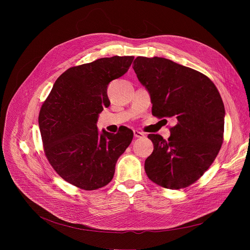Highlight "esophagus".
<instances>
[{
	"mask_svg": "<svg viewBox=\"0 0 250 250\" xmlns=\"http://www.w3.org/2000/svg\"><path fill=\"white\" fill-rule=\"evenodd\" d=\"M133 135L135 138H140V137L145 136L144 133H142L141 131H138V130H133Z\"/></svg>",
	"mask_w": 250,
	"mask_h": 250,
	"instance_id": "1",
	"label": "esophagus"
}]
</instances>
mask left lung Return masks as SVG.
Returning a JSON list of instances; mask_svg holds the SVG:
<instances>
[{
    "instance_id": "left-lung-1",
    "label": "left lung",
    "mask_w": 250,
    "mask_h": 250,
    "mask_svg": "<svg viewBox=\"0 0 250 250\" xmlns=\"http://www.w3.org/2000/svg\"><path fill=\"white\" fill-rule=\"evenodd\" d=\"M132 68L150 95L152 115L175 122L168 140L148 134L153 152L145 163L146 175L161 187L186 188L203 176L222 147V97L206 75L166 58L138 56Z\"/></svg>"
}]
</instances>
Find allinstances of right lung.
Returning <instances> with one entry per match:
<instances>
[{"label":"right lung","mask_w":250,"mask_h":250,"mask_svg":"<svg viewBox=\"0 0 250 250\" xmlns=\"http://www.w3.org/2000/svg\"><path fill=\"white\" fill-rule=\"evenodd\" d=\"M133 59L104 57L67 69L42 106L39 125L46 158L62 179L80 189L108 185L119 157L132 140L127 127L100 134L96 124L111 104L109 83L125 74Z\"/></svg>","instance_id":"1"}]
</instances>
